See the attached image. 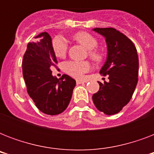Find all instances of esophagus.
<instances>
[{"label": "esophagus", "mask_w": 154, "mask_h": 154, "mask_svg": "<svg viewBox=\"0 0 154 154\" xmlns=\"http://www.w3.org/2000/svg\"><path fill=\"white\" fill-rule=\"evenodd\" d=\"M83 83H84V82H83V81H82V80H77V85L83 84Z\"/></svg>", "instance_id": "34e87169"}]
</instances>
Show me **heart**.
Returning <instances> with one entry per match:
<instances>
[{
    "label": "heart",
    "mask_w": 154,
    "mask_h": 154,
    "mask_svg": "<svg viewBox=\"0 0 154 154\" xmlns=\"http://www.w3.org/2000/svg\"><path fill=\"white\" fill-rule=\"evenodd\" d=\"M73 39L83 45L86 49L89 50V55L91 59L96 62H101L103 59L102 53L94 49L97 46V41L94 37L88 32H81L74 35ZM53 52L57 57H65L68 49V44L64 37L57 36L53 38L52 42ZM64 70L72 77L81 78L90 69V65L87 61H77L69 60L64 63Z\"/></svg>",
    "instance_id": "1"
}]
</instances>
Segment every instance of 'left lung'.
I'll return each instance as SVG.
<instances>
[{"label": "left lung", "instance_id": "8db88e82", "mask_svg": "<svg viewBox=\"0 0 154 154\" xmlns=\"http://www.w3.org/2000/svg\"><path fill=\"white\" fill-rule=\"evenodd\" d=\"M94 31L105 38L106 61L100 70L109 82H99L100 89L93 95L99 111L106 115L119 112L130 101L138 81V56L134 43L113 28H95Z\"/></svg>", "mask_w": 154, "mask_h": 154}]
</instances>
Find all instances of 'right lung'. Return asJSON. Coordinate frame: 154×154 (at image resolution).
Masks as SVG:
<instances>
[{
    "label": "right lung",
    "instance_id": "add662e5",
    "mask_svg": "<svg viewBox=\"0 0 154 154\" xmlns=\"http://www.w3.org/2000/svg\"><path fill=\"white\" fill-rule=\"evenodd\" d=\"M29 42L22 60L23 77L29 97L37 109L48 115L64 112L69 104L76 81L64 74L60 79L52 75L57 63L52 38L48 32L40 33Z\"/></svg>",
    "mask_w": 154,
    "mask_h": 154
}]
</instances>
